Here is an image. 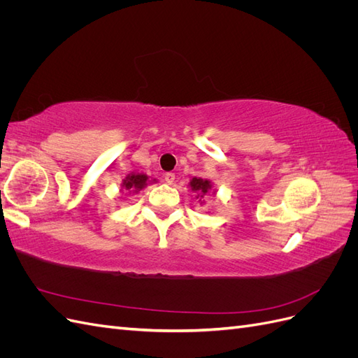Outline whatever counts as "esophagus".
<instances>
[{
    "label": "esophagus",
    "instance_id": "1",
    "mask_svg": "<svg viewBox=\"0 0 358 358\" xmlns=\"http://www.w3.org/2000/svg\"><path fill=\"white\" fill-rule=\"evenodd\" d=\"M175 179H176L175 173H166L164 175V180H166V183H169V185H171V183L175 182Z\"/></svg>",
    "mask_w": 358,
    "mask_h": 358
}]
</instances>
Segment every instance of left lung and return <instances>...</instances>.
Listing matches in <instances>:
<instances>
[{
  "label": "left lung",
  "instance_id": "obj_1",
  "mask_svg": "<svg viewBox=\"0 0 358 358\" xmlns=\"http://www.w3.org/2000/svg\"><path fill=\"white\" fill-rule=\"evenodd\" d=\"M189 185H191V189L194 192H197L200 197L206 196V194H208V191L212 188L209 180H204V179H200V178L199 179L197 178H192V180L189 182Z\"/></svg>",
  "mask_w": 358,
  "mask_h": 358
}]
</instances>
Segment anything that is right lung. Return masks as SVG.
<instances>
[{
  "instance_id": "obj_1",
  "label": "right lung",
  "mask_w": 358,
  "mask_h": 358,
  "mask_svg": "<svg viewBox=\"0 0 358 358\" xmlns=\"http://www.w3.org/2000/svg\"><path fill=\"white\" fill-rule=\"evenodd\" d=\"M148 182V176L146 175H128L124 180H122V191H128V192H137L142 188L146 187Z\"/></svg>"
}]
</instances>
